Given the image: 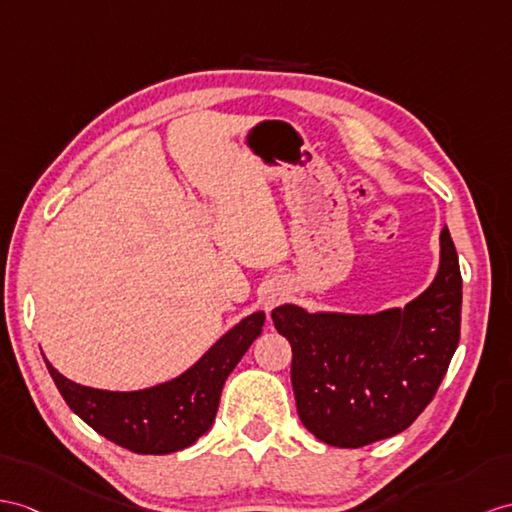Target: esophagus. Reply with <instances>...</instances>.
<instances>
[{"mask_svg":"<svg viewBox=\"0 0 512 512\" xmlns=\"http://www.w3.org/2000/svg\"><path fill=\"white\" fill-rule=\"evenodd\" d=\"M280 299H282L280 293H267L265 299H263V304H265L267 310H271V308H276L280 304Z\"/></svg>","mask_w":512,"mask_h":512,"instance_id":"obj_1","label":"esophagus"}]
</instances>
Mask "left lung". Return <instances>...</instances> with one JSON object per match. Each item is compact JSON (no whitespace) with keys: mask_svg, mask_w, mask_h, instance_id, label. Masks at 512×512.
<instances>
[{"mask_svg":"<svg viewBox=\"0 0 512 512\" xmlns=\"http://www.w3.org/2000/svg\"><path fill=\"white\" fill-rule=\"evenodd\" d=\"M463 278L450 230L434 282L404 310L373 317L271 313L291 343L297 415L319 441L363 447L406 430L445 376L460 339Z\"/></svg>","mask_w":512,"mask_h":512,"instance_id":"1","label":"left lung"}]
</instances>
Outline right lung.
I'll return each mask as SVG.
<instances>
[{"label": "right lung", "mask_w": 512, "mask_h": 512, "mask_svg": "<svg viewBox=\"0 0 512 512\" xmlns=\"http://www.w3.org/2000/svg\"><path fill=\"white\" fill-rule=\"evenodd\" d=\"M263 326L265 313H254L180 378L136 393L91 389L60 376L47 360L45 365L69 408L95 432L136 454H171L213 426L223 384Z\"/></svg>", "instance_id": "right-lung-1"}]
</instances>
